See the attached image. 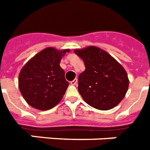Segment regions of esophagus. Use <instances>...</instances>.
Returning <instances> with one entry per match:
<instances>
[{"mask_svg":"<svg viewBox=\"0 0 150 150\" xmlns=\"http://www.w3.org/2000/svg\"><path fill=\"white\" fill-rule=\"evenodd\" d=\"M76 83H77V79L75 78L74 80V81H70V84L71 85H76Z\"/></svg>","mask_w":150,"mask_h":150,"instance_id":"obj_1","label":"esophagus"}]
</instances>
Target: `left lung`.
<instances>
[{
    "instance_id": "1",
    "label": "left lung",
    "mask_w": 150,
    "mask_h": 150,
    "mask_svg": "<svg viewBox=\"0 0 150 150\" xmlns=\"http://www.w3.org/2000/svg\"><path fill=\"white\" fill-rule=\"evenodd\" d=\"M84 63L78 76V91L90 106L99 110L115 107L124 98L129 79L122 66L104 50L95 46L75 50Z\"/></svg>"
}]
</instances>
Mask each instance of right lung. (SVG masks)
Instances as JSON below:
<instances>
[{"instance_id": "right-lung-1", "label": "right lung", "mask_w": 150, "mask_h": 150, "mask_svg": "<svg viewBox=\"0 0 150 150\" xmlns=\"http://www.w3.org/2000/svg\"><path fill=\"white\" fill-rule=\"evenodd\" d=\"M69 50L46 48L30 59L21 69L19 89L26 102L39 110H49L63 98L69 86L65 72L59 66Z\"/></svg>"}]
</instances>
